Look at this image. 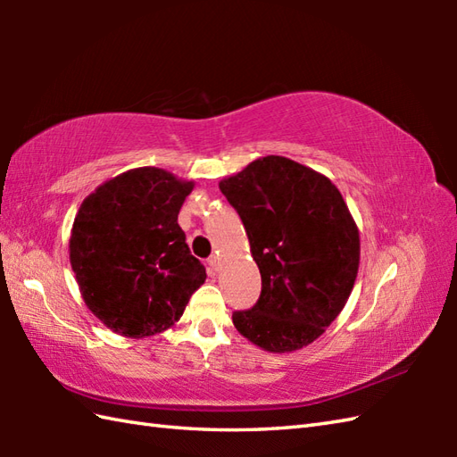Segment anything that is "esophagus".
<instances>
[{
	"label": "esophagus",
	"instance_id": "34e87169",
	"mask_svg": "<svg viewBox=\"0 0 457 457\" xmlns=\"http://www.w3.org/2000/svg\"><path fill=\"white\" fill-rule=\"evenodd\" d=\"M208 267H210V270H213V273H216L218 267H220V259H218L216 255H212V257L208 259Z\"/></svg>",
	"mask_w": 457,
	"mask_h": 457
}]
</instances>
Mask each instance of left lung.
<instances>
[{"label":"left lung","mask_w":457,"mask_h":457,"mask_svg":"<svg viewBox=\"0 0 457 457\" xmlns=\"http://www.w3.org/2000/svg\"><path fill=\"white\" fill-rule=\"evenodd\" d=\"M261 273V296L231 314L249 342L273 353L312 344L342 312L357 277L359 234L342 194L287 157L257 159L223 179Z\"/></svg>","instance_id":"1"}]
</instances>
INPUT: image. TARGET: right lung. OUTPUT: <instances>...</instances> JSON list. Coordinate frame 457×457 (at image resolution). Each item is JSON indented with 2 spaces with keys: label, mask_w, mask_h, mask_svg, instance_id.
Returning <instances> with one entry per match:
<instances>
[{
  "label": "right lung",
  "mask_w": 457,
  "mask_h": 457,
  "mask_svg": "<svg viewBox=\"0 0 457 457\" xmlns=\"http://www.w3.org/2000/svg\"><path fill=\"white\" fill-rule=\"evenodd\" d=\"M192 188L167 170L141 167L82 202L71 265L84 303L113 332L143 337L170 328L206 280L179 226Z\"/></svg>",
  "instance_id": "add662e5"
}]
</instances>
